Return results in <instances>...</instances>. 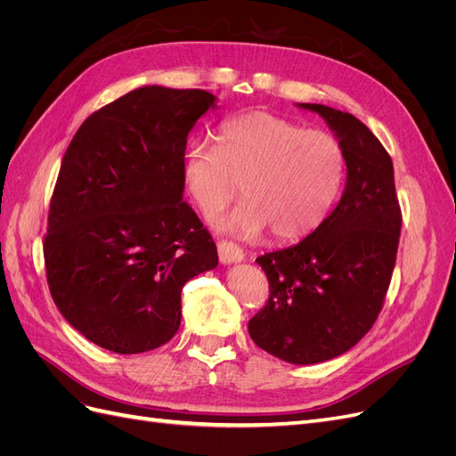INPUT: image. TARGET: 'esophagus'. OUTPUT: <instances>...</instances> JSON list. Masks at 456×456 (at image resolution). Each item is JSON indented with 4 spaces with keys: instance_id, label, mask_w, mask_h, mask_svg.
<instances>
[{
    "instance_id": "34e87169",
    "label": "esophagus",
    "mask_w": 456,
    "mask_h": 456,
    "mask_svg": "<svg viewBox=\"0 0 456 456\" xmlns=\"http://www.w3.org/2000/svg\"><path fill=\"white\" fill-rule=\"evenodd\" d=\"M218 258L223 265H236L243 260V251L232 241H218Z\"/></svg>"
}]
</instances>
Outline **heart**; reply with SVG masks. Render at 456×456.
Here are the masks:
<instances>
[{
    "mask_svg": "<svg viewBox=\"0 0 456 456\" xmlns=\"http://www.w3.org/2000/svg\"><path fill=\"white\" fill-rule=\"evenodd\" d=\"M344 169L333 134L266 112L223 123L216 148L191 141L181 158L183 186L205 218L224 211L241 184L247 201L218 220L220 232L256 238L272 230L278 241H298L323 223L340 194Z\"/></svg>",
    "mask_w": 456,
    "mask_h": 456,
    "instance_id": "heart-1",
    "label": "heart"
}]
</instances>
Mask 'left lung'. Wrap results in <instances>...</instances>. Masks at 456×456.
Here are the masks:
<instances>
[{
	"label": "left lung",
	"mask_w": 456,
	"mask_h": 456,
	"mask_svg": "<svg viewBox=\"0 0 456 456\" xmlns=\"http://www.w3.org/2000/svg\"><path fill=\"white\" fill-rule=\"evenodd\" d=\"M320 114L346 161V184L330 215L310 236L256 258L270 298L249 322L258 348L293 365L333 360L377 322L390 287L402 232L394 165L367 126L323 104Z\"/></svg>",
	"instance_id": "obj_1"
}]
</instances>
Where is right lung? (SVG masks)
Masks as SVG:
<instances>
[{
	"mask_svg": "<svg viewBox=\"0 0 456 456\" xmlns=\"http://www.w3.org/2000/svg\"><path fill=\"white\" fill-rule=\"evenodd\" d=\"M216 108L203 89L144 86L91 114L68 146L49 207L44 256L64 320L96 346L141 354L181 325V291L218 265L183 201L181 158Z\"/></svg>",
	"mask_w": 456,
	"mask_h": 456,
	"instance_id": "obj_1",
	"label": "right lung"
}]
</instances>
